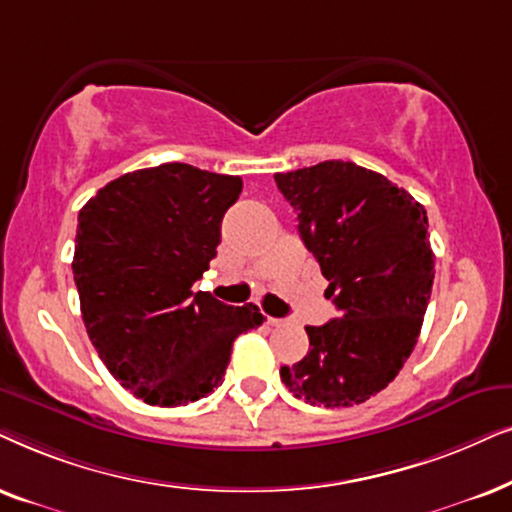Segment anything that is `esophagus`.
<instances>
[{
  "instance_id": "obj_1",
  "label": "esophagus",
  "mask_w": 512,
  "mask_h": 512,
  "mask_svg": "<svg viewBox=\"0 0 512 512\" xmlns=\"http://www.w3.org/2000/svg\"><path fill=\"white\" fill-rule=\"evenodd\" d=\"M267 323L271 325V327H281L285 320L283 318H274V316H267Z\"/></svg>"
}]
</instances>
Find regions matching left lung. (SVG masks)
I'll use <instances>...</instances> for the list:
<instances>
[{"label":"left lung","mask_w":512,"mask_h":512,"mask_svg":"<svg viewBox=\"0 0 512 512\" xmlns=\"http://www.w3.org/2000/svg\"><path fill=\"white\" fill-rule=\"evenodd\" d=\"M339 316L306 327L309 353L281 379L318 407L365 403L403 370L431 299L435 255L419 201L351 161L276 173Z\"/></svg>","instance_id":"1"}]
</instances>
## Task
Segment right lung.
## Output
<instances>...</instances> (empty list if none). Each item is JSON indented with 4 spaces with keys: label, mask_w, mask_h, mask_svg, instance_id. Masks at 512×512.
Masks as SVG:
<instances>
[{
    "label": "right lung",
    "mask_w": 512,
    "mask_h": 512,
    "mask_svg": "<svg viewBox=\"0 0 512 512\" xmlns=\"http://www.w3.org/2000/svg\"><path fill=\"white\" fill-rule=\"evenodd\" d=\"M241 189V177L175 161L107 182L79 210L81 318L109 374L147 405L206 398L222 384L234 339L262 325L255 304L192 290Z\"/></svg>",
    "instance_id": "1"
}]
</instances>
